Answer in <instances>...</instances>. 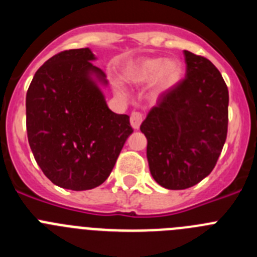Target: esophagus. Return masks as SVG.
<instances>
[{
    "mask_svg": "<svg viewBox=\"0 0 257 257\" xmlns=\"http://www.w3.org/2000/svg\"><path fill=\"white\" fill-rule=\"evenodd\" d=\"M143 119H144V115H143V113L140 112H133L131 113V117H130V122H131V126L135 128V130H138L140 127V124H142Z\"/></svg>",
    "mask_w": 257,
    "mask_h": 257,
    "instance_id": "esophagus-1",
    "label": "esophagus"
}]
</instances>
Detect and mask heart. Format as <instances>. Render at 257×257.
<instances>
[{"label":"heart","mask_w":257,"mask_h":257,"mask_svg":"<svg viewBox=\"0 0 257 257\" xmlns=\"http://www.w3.org/2000/svg\"><path fill=\"white\" fill-rule=\"evenodd\" d=\"M183 74V65L178 59L145 58L131 63L124 70L123 77L127 82L143 85L154 79L160 91L169 90L179 82Z\"/></svg>","instance_id":"1"}]
</instances>
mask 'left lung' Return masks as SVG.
I'll return each instance as SVG.
<instances>
[{"instance_id": "8db88e82", "label": "left lung", "mask_w": 257, "mask_h": 257, "mask_svg": "<svg viewBox=\"0 0 257 257\" xmlns=\"http://www.w3.org/2000/svg\"><path fill=\"white\" fill-rule=\"evenodd\" d=\"M187 73L157 99L140 126L154 180L166 189H187L211 174L228 134L229 92L205 56L184 50Z\"/></svg>"}]
</instances>
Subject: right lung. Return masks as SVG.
<instances>
[{"label": "right lung", "mask_w": 257, "mask_h": 257, "mask_svg": "<svg viewBox=\"0 0 257 257\" xmlns=\"http://www.w3.org/2000/svg\"><path fill=\"white\" fill-rule=\"evenodd\" d=\"M91 50L61 51L36 72L26 97L27 134L36 162L60 188L88 190L108 179L127 138V114L108 108Z\"/></svg>", "instance_id": "right-lung-1"}]
</instances>
